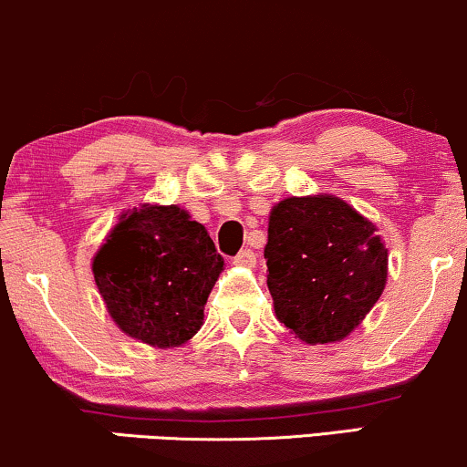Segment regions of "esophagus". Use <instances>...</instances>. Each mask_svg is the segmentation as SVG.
I'll return each instance as SVG.
<instances>
[{"label":"esophagus","instance_id":"34e87169","mask_svg":"<svg viewBox=\"0 0 467 467\" xmlns=\"http://www.w3.org/2000/svg\"><path fill=\"white\" fill-rule=\"evenodd\" d=\"M234 264L235 266H243V268H253L255 266V253H253L251 249L240 251L238 255L234 257Z\"/></svg>","mask_w":467,"mask_h":467}]
</instances>
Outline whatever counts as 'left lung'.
<instances>
[{"label": "left lung", "mask_w": 467, "mask_h": 467, "mask_svg": "<svg viewBox=\"0 0 467 467\" xmlns=\"http://www.w3.org/2000/svg\"><path fill=\"white\" fill-rule=\"evenodd\" d=\"M377 224L336 194L287 197L270 210L275 316L305 344L348 337L383 295L388 246Z\"/></svg>", "instance_id": "left-lung-1"}]
</instances>
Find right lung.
Wrapping results in <instances>:
<instances>
[{
	"instance_id": "add662e5",
	"label": "right lung",
	"mask_w": 467,
	"mask_h": 467,
	"mask_svg": "<svg viewBox=\"0 0 467 467\" xmlns=\"http://www.w3.org/2000/svg\"><path fill=\"white\" fill-rule=\"evenodd\" d=\"M203 224L180 205L123 212L93 257L97 290L125 336L153 348L186 344L223 273Z\"/></svg>"
}]
</instances>
